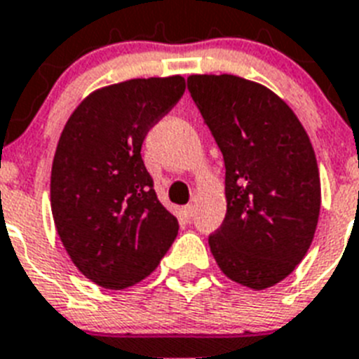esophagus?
Here are the masks:
<instances>
[{
	"label": "esophagus",
	"mask_w": 359,
	"mask_h": 359,
	"mask_svg": "<svg viewBox=\"0 0 359 359\" xmlns=\"http://www.w3.org/2000/svg\"><path fill=\"white\" fill-rule=\"evenodd\" d=\"M182 212H184V215L186 217H194V214H195V208H194V205H188V206H184V208H182Z\"/></svg>",
	"instance_id": "34e87169"
}]
</instances>
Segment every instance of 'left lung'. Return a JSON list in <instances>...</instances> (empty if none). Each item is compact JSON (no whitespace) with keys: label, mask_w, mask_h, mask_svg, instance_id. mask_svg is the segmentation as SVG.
I'll return each instance as SVG.
<instances>
[{"label":"left lung","mask_w":359,"mask_h":359,"mask_svg":"<svg viewBox=\"0 0 359 359\" xmlns=\"http://www.w3.org/2000/svg\"><path fill=\"white\" fill-rule=\"evenodd\" d=\"M188 90L225 160L226 215L210 250L230 280L278 284L311 245L321 210L316 153L275 92L236 75H189Z\"/></svg>","instance_id":"left-lung-1"}]
</instances>
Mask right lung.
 <instances>
[{
	"label": "right lung",
	"instance_id": "add662e5",
	"mask_svg": "<svg viewBox=\"0 0 359 359\" xmlns=\"http://www.w3.org/2000/svg\"><path fill=\"white\" fill-rule=\"evenodd\" d=\"M184 90L180 75L110 84L84 99L60 134L51 168L55 226L77 269L101 287L144 280L179 234L142 144Z\"/></svg>",
	"mask_w": 359,
	"mask_h": 359
}]
</instances>
